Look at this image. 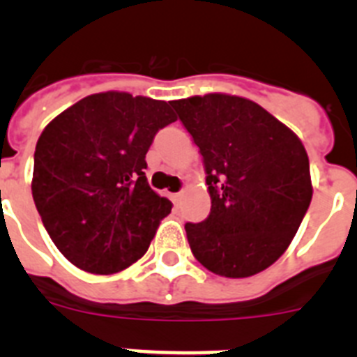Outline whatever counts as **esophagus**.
I'll list each match as a JSON object with an SVG mask.
<instances>
[{"mask_svg":"<svg viewBox=\"0 0 357 357\" xmlns=\"http://www.w3.org/2000/svg\"><path fill=\"white\" fill-rule=\"evenodd\" d=\"M172 198H173V202H175V204H178V202H181V198H182V191H178V193H173Z\"/></svg>","mask_w":357,"mask_h":357,"instance_id":"esophagus-1","label":"esophagus"}]
</instances>
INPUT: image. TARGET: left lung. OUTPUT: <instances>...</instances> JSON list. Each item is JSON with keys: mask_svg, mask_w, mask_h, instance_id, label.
<instances>
[{"mask_svg": "<svg viewBox=\"0 0 357 357\" xmlns=\"http://www.w3.org/2000/svg\"><path fill=\"white\" fill-rule=\"evenodd\" d=\"M172 103L200 148L211 213L185 223L198 263L222 277H250L289 247L311 204L302 141L252 100L211 93Z\"/></svg>", "mask_w": 357, "mask_h": 357, "instance_id": "1", "label": "left lung"}]
</instances>
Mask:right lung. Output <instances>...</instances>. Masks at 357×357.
<instances>
[{"label":"right lung","mask_w":357,"mask_h":357,"mask_svg":"<svg viewBox=\"0 0 357 357\" xmlns=\"http://www.w3.org/2000/svg\"><path fill=\"white\" fill-rule=\"evenodd\" d=\"M166 102L119 91L91 94L44 128L31 195L66 259L89 273L141 259L172 202L148 185L146 151L175 121Z\"/></svg>","instance_id":"1"}]
</instances>
